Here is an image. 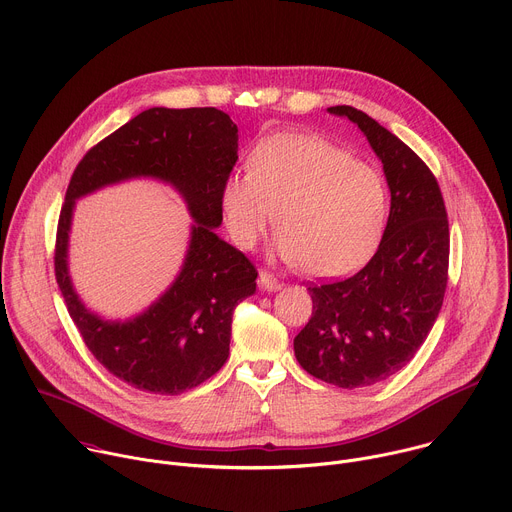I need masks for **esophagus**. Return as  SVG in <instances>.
Here are the masks:
<instances>
[{
	"label": "esophagus",
	"mask_w": 512,
	"mask_h": 512,
	"mask_svg": "<svg viewBox=\"0 0 512 512\" xmlns=\"http://www.w3.org/2000/svg\"><path fill=\"white\" fill-rule=\"evenodd\" d=\"M257 281H259V287H261L263 291H277V289L281 287L279 279H277L273 273H267V271H261Z\"/></svg>",
	"instance_id": "obj_1"
}]
</instances>
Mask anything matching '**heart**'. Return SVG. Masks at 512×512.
<instances>
[{
    "label": "heart",
    "mask_w": 512,
    "mask_h": 512,
    "mask_svg": "<svg viewBox=\"0 0 512 512\" xmlns=\"http://www.w3.org/2000/svg\"><path fill=\"white\" fill-rule=\"evenodd\" d=\"M283 261L314 277H336L367 263L385 231L387 186L381 174L318 135L279 131L263 137L249 170L221 188L225 227L253 249L273 221Z\"/></svg>",
    "instance_id": "heart-1"
}]
</instances>
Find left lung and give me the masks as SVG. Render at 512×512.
<instances>
[{
    "instance_id": "obj_1",
    "label": "left lung",
    "mask_w": 512,
    "mask_h": 512,
    "mask_svg": "<svg viewBox=\"0 0 512 512\" xmlns=\"http://www.w3.org/2000/svg\"><path fill=\"white\" fill-rule=\"evenodd\" d=\"M328 111L367 135L383 162L391 210L367 265L348 279L308 287L314 312L294 350L312 377L354 389L393 377L425 342L444 304L450 229L442 190L409 145L354 107Z\"/></svg>"
}]
</instances>
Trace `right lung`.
I'll return each instance as SVG.
<instances>
[{
    "label": "right lung",
    "instance_id": "add662e5",
    "mask_svg": "<svg viewBox=\"0 0 512 512\" xmlns=\"http://www.w3.org/2000/svg\"><path fill=\"white\" fill-rule=\"evenodd\" d=\"M237 150L239 129L227 113L154 107L99 141L70 178L56 231V281L93 356L139 391L180 395L221 371L229 358L233 312L257 287L253 263L214 233L223 223L221 188L239 160ZM131 177L176 187L195 225L173 285L145 313L113 323L91 313L71 287L67 233L79 197Z\"/></svg>",
    "mask_w": 512,
    "mask_h": 512
}]
</instances>
